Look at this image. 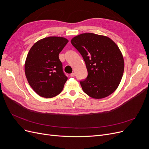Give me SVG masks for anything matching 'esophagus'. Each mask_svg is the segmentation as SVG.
Masks as SVG:
<instances>
[{
	"label": "esophagus",
	"mask_w": 149,
	"mask_h": 149,
	"mask_svg": "<svg viewBox=\"0 0 149 149\" xmlns=\"http://www.w3.org/2000/svg\"><path fill=\"white\" fill-rule=\"evenodd\" d=\"M70 76H71V77H74V76H75V73H71Z\"/></svg>",
	"instance_id": "esophagus-1"
}]
</instances>
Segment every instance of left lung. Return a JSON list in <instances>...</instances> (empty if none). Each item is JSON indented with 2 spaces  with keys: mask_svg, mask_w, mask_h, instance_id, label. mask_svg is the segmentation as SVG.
<instances>
[{
  "mask_svg": "<svg viewBox=\"0 0 149 149\" xmlns=\"http://www.w3.org/2000/svg\"><path fill=\"white\" fill-rule=\"evenodd\" d=\"M71 43L83 56L88 77L80 81L83 91L94 99L114 93L124 70L123 56L118 45L107 37L92 33L76 36Z\"/></svg>",
  "mask_w": 149,
  "mask_h": 149,
  "instance_id": "8db88e82",
  "label": "left lung"
}]
</instances>
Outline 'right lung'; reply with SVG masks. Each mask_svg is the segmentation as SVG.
<instances>
[{
	"instance_id": "obj_1",
	"label": "right lung",
	"mask_w": 149,
	"mask_h": 149,
	"mask_svg": "<svg viewBox=\"0 0 149 149\" xmlns=\"http://www.w3.org/2000/svg\"><path fill=\"white\" fill-rule=\"evenodd\" d=\"M68 40L60 37H49L31 47L25 63L28 82L40 96L51 98L58 95L68 79L63 71L59 54Z\"/></svg>"
}]
</instances>
